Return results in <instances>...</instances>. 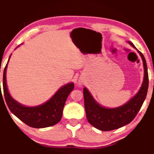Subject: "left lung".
Wrapping results in <instances>:
<instances>
[{
    "label": "left lung",
    "instance_id": "8db88e82",
    "mask_svg": "<svg viewBox=\"0 0 154 154\" xmlns=\"http://www.w3.org/2000/svg\"><path fill=\"white\" fill-rule=\"evenodd\" d=\"M129 43L135 46L131 42ZM139 53L143 60L144 67V78L139 92L131 100L123 106L114 109L104 108L97 104L87 88H84V100L87 119L89 123L101 131H112L129 124L139 112L146 97L149 87V75L146 62L143 54Z\"/></svg>",
    "mask_w": 154,
    "mask_h": 154
}]
</instances>
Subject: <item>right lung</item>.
Listing matches in <instances>:
<instances>
[{"instance_id": "right-lung-1", "label": "right lung", "mask_w": 154, "mask_h": 154, "mask_svg": "<svg viewBox=\"0 0 154 154\" xmlns=\"http://www.w3.org/2000/svg\"><path fill=\"white\" fill-rule=\"evenodd\" d=\"M7 65L8 64L5 65L3 71V86L5 102L10 111L30 127L45 128L57 124L63 116V108L68 95L75 87L74 84L69 83L61 87L55 94L45 104L34 107H28L23 106L13 100L8 91L5 79Z\"/></svg>"}]
</instances>
